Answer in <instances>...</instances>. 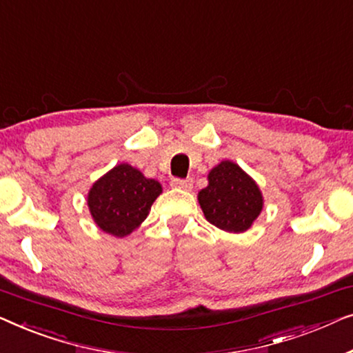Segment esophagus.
<instances>
[{
	"label": "esophagus",
	"mask_w": 353,
	"mask_h": 353,
	"mask_svg": "<svg viewBox=\"0 0 353 353\" xmlns=\"http://www.w3.org/2000/svg\"><path fill=\"white\" fill-rule=\"evenodd\" d=\"M171 185L174 188H181V190H192L193 181L192 179H172Z\"/></svg>",
	"instance_id": "34e87169"
}]
</instances>
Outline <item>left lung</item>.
I'll return each mask as SVG.
<instances>
[{"mask_svg":"<svg viewBox=\"0 0 353 353\" xmlns=\"http://www.w3.org/2000/svg\"><path fill=\"white\" fill-rule=\"evenodd\" d=\"M203 214L210 224L230 233H243L264 208L257 182L236 163L221 161L208 174V187L198 192Z\"/></svg>","mask_w":353,"mask_h":353,"instance_id":"left-lung-1","label":"left lung"}]
</instances>
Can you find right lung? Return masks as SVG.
I'll return each mask as SVG.
<instances>
[{"mask_svg":"<svg viewBox=\"0 0 353 353\" xmlns=\"http://www.w3.org/2000/svg\"><path fill=\"white\" fill-rule=\"evenodd\" d=\"M161 192V183L155 179L145 177L128 163H120L92 183L88 208L102 232L123 238L147 219Z\"/></svg>","mask_w":353,"mask_h":353,"instance_id":"1","label":"right lung"}]
</instances>
